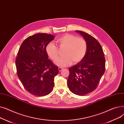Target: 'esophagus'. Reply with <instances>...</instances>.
<instances>
[{
    "mask_svg": "<svg viewBox=\"0 0 124 124\" xmlns=\"http://www.w3.org/2000/svg\"><path fill=\"white\" fill-rule=\"evenodd\" d=\"M58 69H59V71L60 72V71H61L63 69V68H62V67H59V68H58Z\"/></svg>",
    "mask_w": 124,
    "mask_h": 124,
    "instance_id": "esophagus-1",
    "label": "esophagus"
}]
</instances>
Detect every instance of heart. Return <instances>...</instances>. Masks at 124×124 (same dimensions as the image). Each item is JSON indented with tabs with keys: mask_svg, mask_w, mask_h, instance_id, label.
<instances>
[{
	"mask_svg": "<svg viewBox=\"0 0 124 124\" xmlns=\"http://www.w3.org/2000/svg\"><path fill=\"white\" fill-rule=\"evenodd\" d=\"M56 43L60 48L65 49L64 56L58 59L55 62L60 67L66 66L72 62L75 64L81 61L85 56L87 51V44L83 39L76 36L65 34L56 40ZM48 56L53 61H56L59 57L58 47L53 43L48 44L45 48Z\"/></svg>",
	"mask_w": 124,
	"mask_h": 124,
	"instance_id": "1",
	"label": "heart"
}]
</instances>
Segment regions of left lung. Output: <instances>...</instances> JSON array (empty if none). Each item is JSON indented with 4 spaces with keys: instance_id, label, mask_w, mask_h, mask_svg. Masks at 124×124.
Wrapping results in <instances>:
<instances>
[{
    "instance_id": "8db88e82",
    "label": "left lung",
    "mask_w": 124,
    "mask_h": 124,
    "mask_svg": "<svg viewBox=\"0 0 124 124\" xmlns=\"http://www.w3.org/2000/svg\"><path fill=\"white\" fill-rule=\"evenodd\" d=\"M76 31L86 41L87 51L81 61L69 68L67 85L72 93L83 96L96 88L105 73L106 61L101 45L94 37L81 31Z\"/></svg>"
}]
</instances>
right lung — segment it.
Segmentation results:
<instances>
[{"label":"right lung","mask_w":124,"mask_h":124,"mask_svg":"<svg viewBox=\"0 0 124 124\" xmlns=\"http://www.w3.org/2000/svg\"><path fill=\"white\" fill-rule=\"evenodd\" d=\"M54 38V35L38 33L26 39L19 49L16 60L17 76L34 95H47L53 89L59 70L48 59L45 48Z\"/></svg>","instance_id":"obj_1"}]
</instances>
